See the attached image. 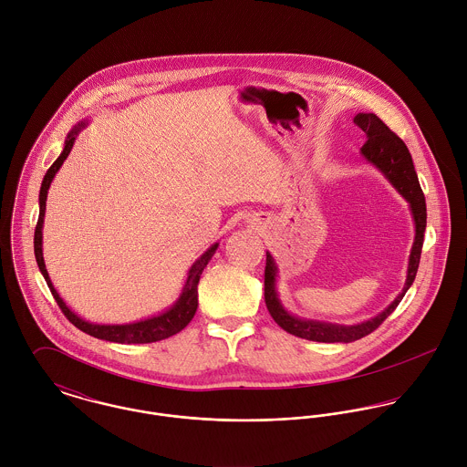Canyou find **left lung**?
<instances>
[{"label":"left lung","instance_id":"8db88e82","mask_svg":"<svg viewBox=\"0 0 467 467\" xmlns=\"http://www.w3.org/2000/svg\"><path fill=\"white\" fill-rule=\"evenodd\" d=\"M354 124L363 130L367 134V141L361 147V154L374 163L385 176L387 180L396 187L404 200L410 202V210L413 215L415 223V239L413 246L410 252V261H408V275L404 287L398 295V298L378 317L356 324V326H337V324H327V322H317V320H304L298 317L289 315L284 306L278 300L276 295V265L273 257L266 252V269H265V300H266L267 311L271 318L285 331V333L306 337L311 341H322V343H350L356 339H361L363 336L376 331L400 306L404 293L410 289V285L415 280L417 267L420 261V252H422V243H424V230H426V201L424 194L420 191L417 172L413 169V161L410 156L408 147L400 140L398 134L394 133L379 117L374 113H358L354 117Z\"/></svg>","mask_w":467,"mask_h":467}]
</instances>
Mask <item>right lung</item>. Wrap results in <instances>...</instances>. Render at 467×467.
Masks as SVG:
<instances>
[{"instance_id":"obj_1","label":"right lung","mask_w":467,"mask_h":467,"mask_svg":"<svg viewBox=\"0 0 467 467\" xmlns=\"http://www.w3.org/2000/svg\"><path fill=\"white\" fill-rule=\"evenodd\" d=\"M86 128V122H78L69 133H67V141H65V149L61 152V156L54 161V165L47 171L43 183H41V192H39V219L36 224V234H34V254H36V261L39 271L43 273L57 306L61 307V311L65 313L67 320L80 329L82 333L89 334L93 337L99 339H106V341H115V343H152V341H160L165 339L169 336L180 333L182 329H185L189 326V322L194 318L196 309H198V284H200L201 273L210 263L212 255L215 254L219 243L212 244L200 259L194 263V266L191 267L187 282L183 285V291L180 295V298L176 300V304L163 311L158 317L147 318V320H140L134 324H126V326H102V324H89L86 320H82L80 317H77L67 304L65 300L59 296V293L56 291L48 271L45 266V259H43V223H45V210H47V196H48V189L50 183L54 180V176L57 174V171L61 169V165L65 163V160L75 143L77 134L80 133V130Z\"/></svg>"}]
</instances>
